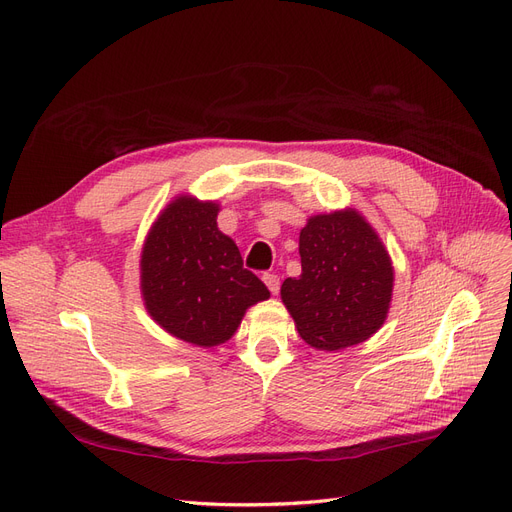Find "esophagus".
I'll use <instances>...</instances> for the list:
<instances>
[{"instance_id":"34e87169","label":"esophagus","mask_w":512,"mask_h":512,"mask_svg":"<svg viewBox=\"0 0 512 512\" xmlns=\"http://www.w3.org/2000/svg\"><path fill=\"white\" fill-rule=\"evenodd\" d=\"M263 282L267 288H270L272 294L280 292V278L276 274H263Z\"/></svg>"}]
</instances>
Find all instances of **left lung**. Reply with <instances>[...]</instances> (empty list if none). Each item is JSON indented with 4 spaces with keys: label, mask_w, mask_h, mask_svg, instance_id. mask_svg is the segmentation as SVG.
<instances>
[{
    "label": "left lung",
    "mask_w": 512,
    "mask_h": 512,
    "mask_svg": "<svg viewBox=\"0 0 512 512\" xmlns=\"http://www.w3.org/2000/svg\"><path fill=\"white\" fill-rule=\"evenodd\" d=\"M303 272L280 294L301 338L319 351L365 342L388 317L394 267L357 209L311 215L299 236Z\"/></svg>",
    "instance_id": "left-lung-1"
}]
</instances>
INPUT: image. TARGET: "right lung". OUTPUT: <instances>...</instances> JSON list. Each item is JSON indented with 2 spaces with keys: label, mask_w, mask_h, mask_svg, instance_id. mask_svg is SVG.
I'll use <instances>...</instances> for the list:
<instances>
[{
  "label": "right lung",
  "mask_w": 512,
  "mask_h": 512,
  "mask_svg": "<svg viewBox=\"0 0 512 512\" xmlns=\"http://www.w3.org/2000/svg\"><path fill=\"white\" fill-rule=\"evenodd\" d=\"M218 211L213 201L176 197L153 222L141 253L149 315L168 334L203 348L230 340L247 309L270 299L218 228Z\"/></svg>",
  "instance_id": "add662e5"
}]
</instances>
